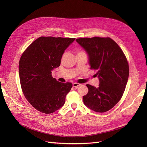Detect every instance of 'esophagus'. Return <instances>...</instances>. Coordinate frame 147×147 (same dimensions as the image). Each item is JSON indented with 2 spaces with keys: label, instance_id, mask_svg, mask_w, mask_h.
I'll return each mask as SVG.
<instances>
[{
  "label": "esophagus",
  "instance_id": "1",
  "mask_svg": "<svg viewBox=\"0 0 147 147\" xmlns=\"http://www.w3.org/2000/svg\"><path fill=\"white\" fill-rule=\"evenodd\" d=\"M80 85H81L80 84L77 83V82H74V83H73V87H75L76 88H77L78 87H79Z\"/></svg>",
  "mask_w": 147,
  "mask_h": 147
}]
</instances>
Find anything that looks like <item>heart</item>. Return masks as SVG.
<instances>
[{
    "label": "heart",
    "mask_w": 147,
    "mask_h": 147,
    "mask_svg": "<svg viewBox=\"0 0 147 147\" xmlns=\"http://www.w3.org/2000/svg\"><path fill=\"white\" fill-rule=\"evenodd\" d=\"M85 53V52H83V51H80V52L78 53V54H79V53Z\"/></svg>",
    "instance_id": "heart-1"
}]
</instances>
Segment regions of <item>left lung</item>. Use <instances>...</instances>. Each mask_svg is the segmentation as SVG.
Wrapping results in <instances>:
<instances>
[{
    "label": "left lung",
    "instance_id": "obj_1",
    "mask_svg": "<svg viewBox=\"0 0 147 147\" xmlns=\"http://www.w3.org/2000/svg\"><path fill=\"white\" fill-rule=\"evenodd\" d=\"M77 42L88 56L91 69L96 70L99 84H87L88 92L83 102L90 109L99 113L111 109L121 98L129 75L128 61L123 52L111 38H78Z\"/></svg>",
    "mask_w": 147,
    "mask_h": 147
}]
</instances>
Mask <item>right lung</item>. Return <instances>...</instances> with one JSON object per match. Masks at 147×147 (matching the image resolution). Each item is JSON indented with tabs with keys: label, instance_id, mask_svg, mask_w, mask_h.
I'll list each match as a JSON object with an SVG mask.
<instances>
[{
	"label": "right lung",
	"instance_id": "obj_1",
	"mask_svg": "<svg viewBox=\"0 0 147 147\" xmlns=\"http://www.w3.org/2000/svg\"><path fill=\"white\" fill-rule=\"evenodd\" d=\"M75 38L40 36L27 48L19 62V76L23 94L37 111L46 114L64 105L71 82H60L52 76L60 65L63 54Z\"/></svg>",
	"mask_w": 147,
	"mask_h": 147
}]
</instances>
